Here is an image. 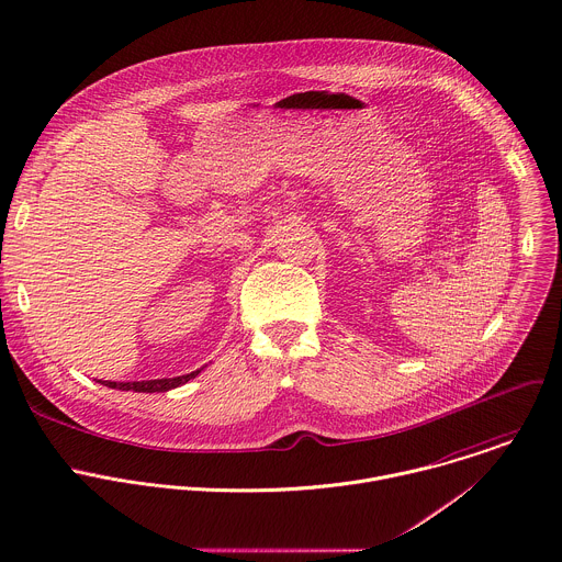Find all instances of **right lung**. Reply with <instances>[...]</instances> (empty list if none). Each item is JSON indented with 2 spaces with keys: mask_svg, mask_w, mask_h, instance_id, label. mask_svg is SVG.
Segmentation results:
<instances>
[{
  "mask_svg": "<svg viewBox=\"0 0 562 562\" xmlns=\"http://www.w3.org/2000/svg\"><path fill=\"white\" fill-rule=\"evenodd\" d=\"M198 371H191L187 375H178V378H160V380H140V382H109V380H100V384L109 386V389H119V391H134V393H165V391H171L189 380H193Z\"/></svg>",
  "mask_w": 562,
  "mask_h": 562,
  "instance_id": "right-lung-1",
  "label": "right lung"
}]
</instances>
